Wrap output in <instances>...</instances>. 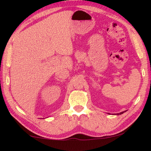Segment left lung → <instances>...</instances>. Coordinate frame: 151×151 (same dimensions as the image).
<instances>
[{"instance_id": "1", "label": "left lung", "mask_w": 151, "mask_h": 151, "mask_svg": "<svg viewBox=\"0 0 151 151\" xmlns=\"http://www.w3.org/2000/svg\"><path fill=\"white\" fill-rule=\"evenodd\" d=\"M126 111H122V112H121V113H119V114H116V115H121V114H124V112H126Z\"/></svg>"}]
</instances>
